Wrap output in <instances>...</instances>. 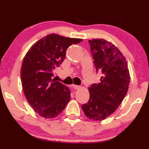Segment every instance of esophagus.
Listing matches in <instances>:
<instances>
[{"mask_svg":"<svg viewBox=\"0 0 149 149\" xmlns=\"http://www.w3.org/2000/svg\"><path fill=\"white\" fill-rule=\"evenodd\" d=\"M72 87L73 88H74V89H79V88H80V87H81L80 86H79V85H72Z\"/></svg>","mask_w":149,"mask_h":149,"instance_id":"1","label":"esophagus"}]
</instances>
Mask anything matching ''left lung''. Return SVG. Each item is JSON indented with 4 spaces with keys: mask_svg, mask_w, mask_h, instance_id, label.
I'll return each instance as SVG.
<instances>
[{
    "mask_svg": "<svg viewBox=\"0 0 149 149\" xmlns=\"http://www.w3.org/2000/svg\"><path fill=\"white\" fill-rule=\"evenodd\" d=\"M88 42L95 69L102 77L100 82L89 87V100L81 108L89 119L100 121L111 115L123 102L129 88L130 71L125 58L111 42L103 38Z\"/></svg>",
    "mask_w": 149,
    "mask_h": 149,
    "instance_id": "left-lung-1",
    "label": "left lung"
}]
</instances>
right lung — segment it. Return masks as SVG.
I'll use <instances>...</instances> for the list:
<instances>
[{"mask_svg": "<svg viewBox=\"0 0 149 149\" xmlns=\"http://www.w3.org/2000/svg\"><path fill=\"white\" fill-rule=\"evenodd\" d=\"M83 39L51 34L29 49L21 67V80L28 102L41 117L53 119L70 100V90L52 79L55 69L64 61L67 48Z\"/></svg>", "mask_w": 149, "mask_h": 149, "instance_id": "1", "label": "right lung"}]
</instances>
